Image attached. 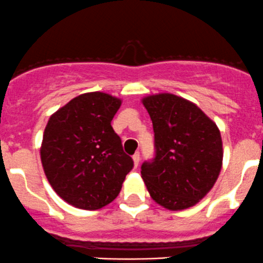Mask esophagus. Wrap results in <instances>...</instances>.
<instances>
[{"label": "esophagus", "mask_w": 263, "mask_h": 263, "mask_svg": "<svg viewBox=\"0 0 263 263\" xmlns=\"http://www.w3.org/2000/svg\"><path fill=\"white\" fill-rule=\"evenodd\" d=\"M139 161H140V154L137 152L134 155H133V163H134V167H137L138 165H139Z\"/></svg>", "instance_id": "34e87169"}]
</instances>
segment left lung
Instances as JSON below:
<instances>
[{
  "instance_id": "obj_1",
  "label": "left lung",
  "mask_w": 263,
  "mask_h": 263,
  "mask_svg": "<svg viewBox=\"0 0 263 263\" xmlns=\"http://www.w3.org/2000/svg\"><path fill=\"white\" fill-rule=\"evenodd\" d=\"M156 154L141 165V178L156 203L171 211L196 205L222 167V139L216 123L195 103L171 93L146 96Z\"/></svg>"
}]
</instances>
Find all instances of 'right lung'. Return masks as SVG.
Wrapping results in <instances>:
<instances>
[{
  "label": "right lung",
  "instance_id": "obj_1",
  "mask_svg": "<svg viewBox=\"0 0 263 263\" xmlns=\"http://www.w3.org/2000/svg\"><path fill=\"white\" fill-rule=\"evenodd\" d=\"M122 99L104 92L81 94L49 117L41 161L53 190L83 210H98L119 195L133 160L110 122Z\"/></svg>",
  "mask_w": 263,
  "mask_h": 263
}]
</instances>
